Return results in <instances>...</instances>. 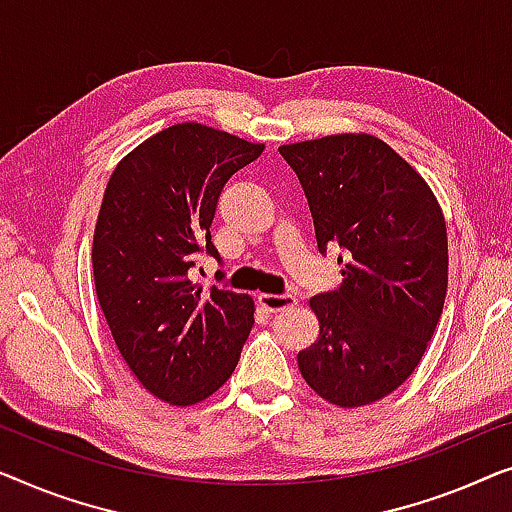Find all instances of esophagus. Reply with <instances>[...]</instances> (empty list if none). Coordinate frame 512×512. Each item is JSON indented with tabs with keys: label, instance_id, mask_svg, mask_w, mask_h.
Masks as SVG:
<instances>
[{
	"label": "esophagus",
	"instance_id": "1",
	"mask_svg": "<svg viewBox=\"0 0 512 512\" xmlns=\"http://www.w3.org/2000/svg\"><path fill=\"white\" fill-rule=\"evenodd\" d=\"M257 304L266 308V311L278 313V311H287V308H292L297 304V299H294L292 294H259Z\"/></svg>",
	"mask_w": 512,
	"mask_h": 512
}]
</instances>
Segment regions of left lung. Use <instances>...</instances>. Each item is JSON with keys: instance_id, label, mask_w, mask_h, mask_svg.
I'll list each match as a JSON object with an SVG mask.
<instances>
[{"instance_id": "1", "label": "left lung", "mask_w": 512, "mask_h": 512, "mask_svg": "<svg viewBox=\"0 0 512 512\" xmlns=\"http://www.w3.org/2000/svg\"><path fill=\"white\" fill-rule=\"evenodd\" d=\"M313 215L318 250L338 248L341 287L311 299L318 341L297 355L322 399L357 408L408 380L441 320L448 232L424 178L371 134L280 146Z\"/></svg>"}]
</instances>
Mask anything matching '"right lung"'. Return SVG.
Masks as SVG:
<instances>
[{
  "label": "right lung",
  "instance_id": "right-lung-1",
  "mask_svg": "<svg viewBox=\"0 0 512 512\" xmlns=\"http://www.w3.org/2000/svg\"><path fill=\"white\" fill-rule=\"evenodd\" d=\"M262 150L181 122L122 157L106 185L92 243L99 306L129 371L174 406L220 390L253 329L248 294L204 292L187 271L204 250L220 262L211 241L220 192Z\"/></svg>",
  "mask_w": 512,
  "mask_h": 512
}]
</instances>
